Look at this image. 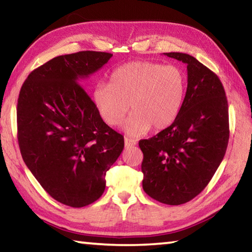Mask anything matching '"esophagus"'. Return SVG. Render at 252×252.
<instances>
[{
	"instance_id": "34e87169",
	"label": "esophagus",
	"mask_w": 252,
	"mask_h": 252,
	"mask_svg": "<svg viewBox=\"0 0 252 252\" xmlns=\"http://www.w3.org/2000/svg\"><path fill=\"white\" fill-rule=\"evenodd\" d=\"M136 144V141L135 140H133V139H130V138H125V146L126 147V148H131V147H134Z\"/></svg>"
}]
</instances>
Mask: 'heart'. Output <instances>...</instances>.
I'll return each mask as SVG.
<instances>
[{
    "mask_svg": "<svg viewBox=\"0 0 252 252\" xmlns=\"http://www.w3.org/2000/svg\"><path fill=\"white\" fill-rule=\"evenodd\" d=\"M186 95V76L176 65L152 61L126 63L112 72L110 83L99 82L93 102L109 126H125L129 135L139 136L150 130L167 129L181 112Z\"/></svg>",
    "mask_w": 252,
    "mask_h": 252,
    "instance_id": "heart-1",
    "label": "heart"
}]
</instances>
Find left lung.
Returning a JSON list of instances; mask_svg holds the SVG:
<instances>
[{
	"mask_svg": "<svg viewBox=\"0 0 252 252\" xmlns=\"http://www.w3.org/2000/svg\"><path fill=\"white\" fill-rule=\"evenodd\" d=\"M187 64L188 87L179 117L171 126L141 140L144 192L179 206L201 192L222 161L229 141L228 101L211 70L186 53H164Z\"/></svg>",
	"mask_w": 252,
	"mask_h": 252,
	"instance_id": "obj_1",
	"label": "left lung"
}]
</instances>
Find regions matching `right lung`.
Segmentation results:
<instances>
[{
	"label": "right lung",
	"instance_id": "1",
	"mask_svg": "<svg viewBox=\"0 0 252 252\" xmlns=\"http://www.w3.org/2000/svg\"><path fill=\"white\" fill-rule=\"evenodd\" d=\"M111 57L95 51L60 55L32 71L20 91L21 155L46 192L69 207L101 197L106 171L125 148L80 84Z\"/></svg>",
	"mask_w": 252,
	"mask_h": 252
}]
</instances>
